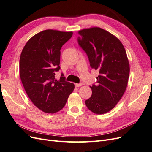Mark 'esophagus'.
<instances>
[{"instance_id": "obj_1", "label": "esophagus", "mask_w": 152, "mask_h": 152, "mask_svg": "<svg viewBox=\"0 0 152 152\" xmlns=\"http://www.w3.org/2000/svg\"><path fill=\"white\" fill-rule=\"evenodd\" d=\"M83 85H84V84H83V83H80V84L75 83V86L76 87H80V86H83Z\"/></svg>"}]
</instances>
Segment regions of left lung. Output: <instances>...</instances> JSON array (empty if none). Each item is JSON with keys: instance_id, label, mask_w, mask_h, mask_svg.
Here are the masks:
<instances>
[{"instance_id": "8db88e82", "label": "left lung", "mask_w": 152, "mask_h": 152, "mask_svg": "<svg viewBox=\"0 0 152 152\" xmlns=\"http://www.w3.org/2000/svg\"><path fill=\"white\" fill-rule=\"evenodd\" d=\"M78 34V42L91 68L99 70L97 84L90 86L92 95L86 100V107L96 114L107 113L120 101L127 86L130 68L125 48L115 36L99 27Z\"/></svg>"}]
</instances>
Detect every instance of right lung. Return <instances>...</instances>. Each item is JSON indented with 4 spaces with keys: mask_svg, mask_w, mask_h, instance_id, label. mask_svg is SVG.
<instances>
[{
    "mask_svg": "<svg viewBox=\"0 0 152 152\" xmlns=\"http://www.w3.org/2000/svg\"><path fill=\"white\" fill-rule=\"evenodd\" d=\"M72 31L45 30L29 39L20 59V75L31 102L47 113L61 110L75 88L73 83L55 78L60 69V49L70 39Z\"/></svg>",
    "mask_w": 152,
    "mask_h": 152,
    "instance_id": "right-lung-1",
    "label": "right lung"
}]
</instances>
